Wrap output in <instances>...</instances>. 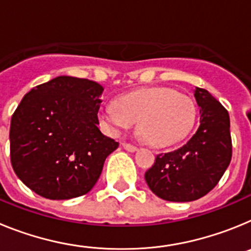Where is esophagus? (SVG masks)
Masks as SVG:
<instances>
[{"label":"esophagus","mask_w":251,"mask_h":251,"mask_svg":"<svg viewBox=\"0 0 251 251\" xmlns=\"http://www.w3.org/2000/svg\"><path fill=\"white\" fill-rule=\"evenodd\" d=\"M122 146H123V148L126 151H128V152H136L137 150H138V147L134 145H130V143H127V142H123L122 143Z\"/></svg>","instance_id":"1"}]
</instances>
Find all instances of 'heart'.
<instances>
[{"mask_svg":"<svg viewBox=\"0 0 251 251\" xmlns=\"http://www.w3.org/2000/svg\"><path fill=\"white\" fill-rule=\"evenodd\" d=\"M196 104L174 88L153 86L128 93L118 101H106L99 118L106 130L118 136L138 122L139 136L153 147H167L182 141L196 123Z\"/></svg>","mask_w":251,"mask_h":251,"instance_id":"b5f03b06","label":"heart"}]
</instances>
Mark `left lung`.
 I'll list each match as a JSON object with an SVG mask.
<instances>
[{
    "label": "left lung",
    "mask_w": 251,
    "mask_h": 251,
    "mask_svg": "<svg viewBox=\"0 0 251 251\" xmlns=\"http://www.w3.org/2000/svg\"><path fill=\"white\" fill-rule=\"evenodd\" d=\"M200 126L187 143L161 153L146 172L151 191L166 201L188 202L205 196L220 181L232 154L227 110L207 90L196 88Z\"/></svg>",
    "instance_id": "obj_1"
}]
</instances>
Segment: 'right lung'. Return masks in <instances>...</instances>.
I'll return each instance as SVG.
<instances>
[{"instance_id": "obj_1", "label": "right lung", "mask_w": 251, "mask_h": 251, "mask_svg": "<svg viewBox=\"0 0 251 251\" xmlns=\"http://www.w3.org/2000/svg\"><path fill=\"white\" fill-rule=\"evenodd\" d=\"M103 90L93 80L64 75L22 98L11 118L10 154L30 190L69 200L94 187L104 161L119 146L98 128Z\"/></svg>"}]
</instances>
